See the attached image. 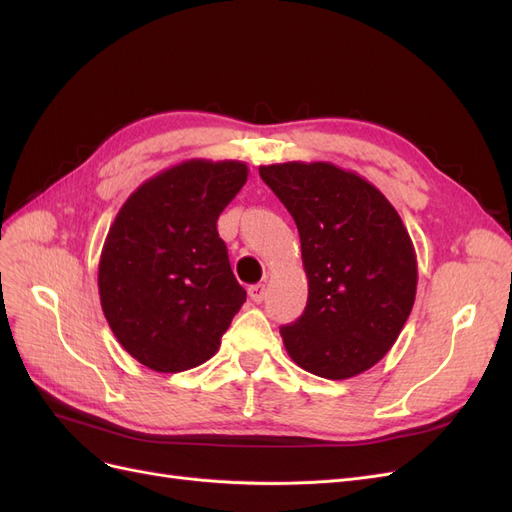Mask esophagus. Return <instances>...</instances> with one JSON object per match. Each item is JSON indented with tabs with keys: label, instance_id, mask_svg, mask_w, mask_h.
I'll use <instances>...</instances> for the list:
<instances>
[{
	"label": "esophagus",
	"instance_id": "1",
	"mask_svg": "<svg viewBox=\"0 0 512 512\" xmlns=\"http://www.w3.org/2000/svg\"><path fill=\"white\" fill-rule=\"evenodd\" d=\"M250 299L254 301V303H262L267 299V286L265 284H254L252 288H250Z\"/></svg>",
	"mask_w": 512,
	"mask_h": 512
}]
</instances>
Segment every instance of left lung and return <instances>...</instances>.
<instances>
[{
  "instance_id": "8db88e82",
  "label": "left lung",
  "mask_w": 512,
  "mask_h": 512,
  "mask_svg": "<svg viewBox=\"0 0 512 512\" xmlns=\"http://www.w3.org/2000/svg\"><path fill=\"white\" fill-rule=\"evenodd\" d=\"M290 211L307 275L303 316L280 329L290 359L327 380L374 367L393 348L416 297V252L374 183L331 162L262 164Z\"/></svg>"
}]
</instances>
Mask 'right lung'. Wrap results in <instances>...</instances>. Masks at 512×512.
<instances>
[{
	"instance_id": "obj_1",
	"label": "right lung",
	"mask_w": 512,
	"mask_h": 512,
	"mask_svg": "<svg viewBox=\"0 0 512 512\" xmlns=\"http://www.w3.org/2000/svg\"><path fill=\"white\" fill-rule=\"evenodd\" d=\"M239 160H185L143 181L100 254L102 312L130 356L160 374L209 361L245 303L218 218L245 185Z\"/></svg>"
}]
</instances>
